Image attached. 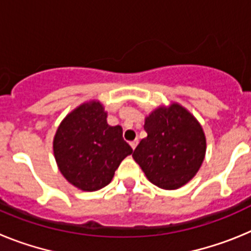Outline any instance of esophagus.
<instances>
[{
  "label": "esophagus",
  "mask_w": 251,
  "mask_h": 251,
  "mask_svg": "<svg viewBox=\"0 0 251 251\" xmlns=\"http://www.w3.org/2000/svg\"><path fill=\"white\" fill-rule=\"evenodd\" d=\"M130 145V147L133 148V150H136V147H137V145H138V139H134V141H132L129 143Z\"/></svg>",
  "instance_id": "1"
}]
</instances>
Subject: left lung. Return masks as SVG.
Masks as SVG:
<instances>
[{
  "label": "left lung",
  "mask_w": 251,
  "mask_h": 251,
  "mask_svg": "<svg viewBox=\"0 0 251 251\" xmlns=\"http://www.w3.org/2000/svg\"><path fill=\"white\" fill-rule=\"evenodd\" d=\"M147 137L133 158L153 185L176 190L194 178L202 165L206 138L201 124L177 103L158 106L145 122Z\"/></svg>",
  "instance_id": "obj_1"
}]
</instances>
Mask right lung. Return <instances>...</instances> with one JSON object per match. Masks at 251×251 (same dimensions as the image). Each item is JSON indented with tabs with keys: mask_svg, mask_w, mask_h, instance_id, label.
<instances>
[{
	"mask_svg": "<svg viewBox=\"0 0 251 251\" xmlns=\"http://www.w3.org/2000/svg\"><path fill=\"white\" fill-rule=\"evenodd\" d=\"M52 148L63 176L75 187L90 192L108 185L121 162L133 153L121 126L106 123V112L97 100L81 104L66 115Z\"/></svg>",
	"mask_w": 251,
	"mask_h": 251,
	"instance_id": "right-lung-1",
	"label": "right lung"
}]
</instances>
